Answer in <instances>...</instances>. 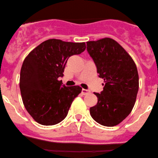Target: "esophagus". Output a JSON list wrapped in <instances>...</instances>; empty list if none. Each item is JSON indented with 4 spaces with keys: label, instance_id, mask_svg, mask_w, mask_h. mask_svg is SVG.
<instances>
[{
    "label": "esophagus",
    "instance_id": "obj_1",
    "mask_svg": "<svg viewBox=\"0 0 158 158\" xmlns=\"http://www.w3.org/2000/svg\"><path fill=\"white\" fill-rule=\"evenodd\" d=\"M90 91L89 90H86V89H82V91H81V94H83V95H85V94H89L90 93Z\"/></svg>",
    "mask_w": 158,
    "mask_h": 158
}]
</instances>
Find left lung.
<instances>
[{
  "label": "left lung",
  "instance_id": "left-lung-1",
  "mask_svg": "<svg viewBox=\"0 0 158 158\" xmlns=\"http://www.w3.org/2000/svg\"><path fill=\"white\" fill-rule=\"evenodd\" d=\"M86 44L99 77L104 81L103 91L94 93L98 102L90 108V114L102 126H117L131 113L136 102L139 90L136 64L113 39L105 38Z\"/></svg>",
  "mask_w": 158,
  "mask_h": 158
}]
</instances>
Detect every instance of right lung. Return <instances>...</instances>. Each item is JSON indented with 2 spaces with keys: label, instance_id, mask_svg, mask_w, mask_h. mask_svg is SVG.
Wrapping results in <instances>:
<instances>
[{
  "label": "right lung",
  "instance_id": "add662e5",
  "mask_svg": "<svg viewBox=\"0 0 158 158\" xmlns=\"http://www.w3.org/2000/svg\"><path fill=\"white\" fill-rule=\"evenodd\" d=\"M85 49V43L49 39L24 59L20 72V91L24 107L37 123L53 126L66 118L82 89L62 85L58 78L64 75L67 59Z\"/></svg>",
  "mask_w": 158,
  "mask_h": 158
}]
</instances>
